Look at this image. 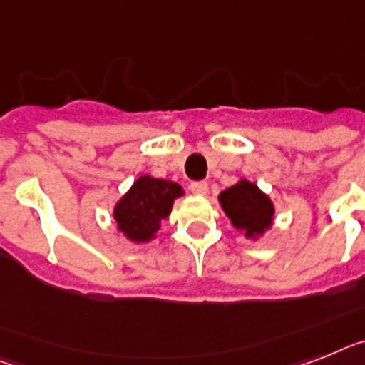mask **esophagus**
<instances>
[{
	"label": "esophagus",
	"mask_w": 365,
	"mask_h": 365,
	"mask_svg": "<svg viewBox=\"0 0 365 365\" xmlns=\"http://www.w3.org/2000/svg\"><path fill=\"white\" fill-rule=\"evenodd\" d=\"M190 190H192L195 195H207L209 194V185H207L205 180H197V182H192V185H190Z\"/></svg>",
	"instance_id": "obj_1"
}]
</instances>
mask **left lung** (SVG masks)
<instances>
[{
    "instance_id": "8db88e82",
    "label": "left lung",
    "mask_w": 365,
    "mask_h": 365,
    "mask_svg": "<svg viewBox=\"0 0 365 365\" xmlns=\"http://www.w3.org/2000/svg\"><path fill=\"white\" fill-rule=\"evenodd\" d=\"M218 201L235 230L246 239L259 240L274 225L276 207L272 200L248 179H239L220 192Z\"/></svg>"
}]
</instances>
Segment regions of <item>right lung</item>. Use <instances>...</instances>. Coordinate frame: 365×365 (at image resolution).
Returning a JSON list of instances; mask_svg holds the SVG:
<instances>
[{
	"label": "right lung",
	"mask_w": 365,
	"mask_h": 365,
	"mask_svg": "<svg viewBox=\"0 0 365 365\" xmlns=\"http://www.w3.org/2000/svg\"><path fill=\"white\" fill-rule=\"evenodd\" d=\"M182 186L168 179L140 175L134 185L113 205V222L117 233L132 244H147L158 237L177 197H182Z\"/></svg>",
	"instance_id": "obj_1"
}]
</instances>
